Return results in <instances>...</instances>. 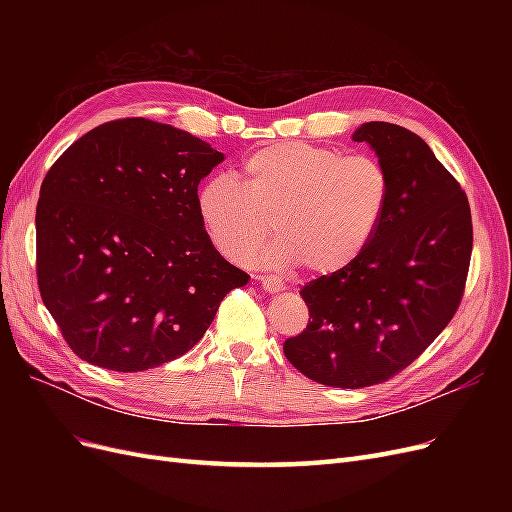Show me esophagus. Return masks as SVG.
I'll return each mask as SVG.
<instances>
[{"instance_id": "1", "label": "esophagus", "mask_w": 512, "mask_h": 512, "mask_svg": "<svg viewBox=\"0 0 512 512\" xmlns=\"http://www.w3.org/2000/svg\"><path fill=\"white\" fill-rule=\"evenodd\" d=\"M254 280L260 282V286L265 288L269 294H275V292H282L286 286L282 280H277V277H271V275H256Z\"/></svg>"}]
</instances>
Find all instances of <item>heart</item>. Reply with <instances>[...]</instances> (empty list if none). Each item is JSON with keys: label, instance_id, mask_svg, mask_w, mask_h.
<instances>
[{"label": "heart", "instance_id": "heart-1", "mask_svg": "<svg viewBox=\"0 0 512 512\" xmlns=\"http://www.w3.org/2000/svg\"><path fill=\"white\" fill-rule=\"evenodd\" d=\"M237 183L213 177L200 185L196 211L224 256L247 265L316 275L344 271L374 241L391 203V179L371 158L303 141L269 143L245 156ZM278 235L268 234L270 218Z\"/></svg>", "mask_w": 512, "mask_h": 512}]
</instances>
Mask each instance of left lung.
Returning a JSON list of instances; mask_svg holds the SVG:
<instances>
[{
  "label": "left lung",
  "instance_id": "left-lung-1",
  "mask_svg": "<svg viewBox=\"0 0 512 512\" xmlns=\"http://www.w3.org/2000/svg\"><path fill=\"white\" fill-rule=\"evenodd\" d=\"M352 141L389 175V211L359 260L301 288L309 322L284 342L301 374L335 389L408 367L455 316L472 256L468 198L421 136L367 121Z\"/></svg>",
  "mask_w": 512,
  "mask_h": 512
}]
</instances>
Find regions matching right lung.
Masks as SVG:
<instances>
[{"mask_svg":"<svg viewBox=\"0 0 512 512\" xmlns=\"http://www.w3.org/2000/svg\"><path fill=\"white\" fill-rule=\"evenodd\" d=\"M222 160L190 132L132 117L87 132L46 173L38 286L83 361L113 371L173 361L250 282L196 211L198 183Z\"/></svg>","mask_w":512,"mask_h":512,"instance_id":"add662e5","label":"right lung"}]
</instances>
